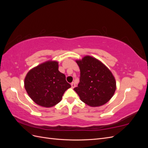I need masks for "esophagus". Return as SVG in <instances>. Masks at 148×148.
<instances>
[{"mask_svg": "<svg viewBox=\"0 0 148 148\" xmlns=\"http://www.w3.org/2000/svg\"><path fill=\"white\" fill-rule=\"evenodd\" d=\"M71 88H74L75 87V84L74 82H72L71 83Z\"/></svg>", "mask_w": 148, "mask_h": 148, "instance_id": "obj_1", "label": "esophagus"}]
</instances>
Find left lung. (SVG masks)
Wrapping results in <instances>:
<instances>
[{
  "mask_svg": "<svg viewBox=\"0 0 148 148\" xmlns=\"http://www.w3.org/2000/svg\"><path fill=\"white\" fill-rule=\"evenodd\" d=\"M80 69L79 83L74 88L85 104L98 107L108 102L116 89V82L111 71L102 63L91 56L77 60Z\"/></svg>",
  "mask_w": 148,
  "mask_h": 148,
  "instance_id": "left-lung-1",
  "label": "left lung"
}]
</instances>
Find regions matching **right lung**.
Listing matches in <instances>:
<instances>
[{"mask_svg":"<svg viewBox=\"0 0 148 148\" xmlns=\"http://www.w3.org/2000/svg\"><path fill=\"white\" fill-rule=\"evenodd\" d=\"M56 61H47L31 69L25 79V88L37 104L51 107L59 103L65 91L71 87L65 75L58 70Z\"/></svg>","mask_w":148,"mask_h":148,"instance_id":"obj_1","label":"right lung"}]
</instances>
